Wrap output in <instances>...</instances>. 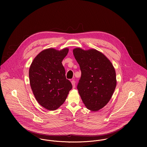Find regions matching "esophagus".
I'll return each instance as SVG.
<instances>
[{
  "label": "esophagus",
  "instance_id": "1",
  "mask_svg": "<svg viewBox=\"0 0 147 147\" xmlns=\"http://www.w3.org/2000/svg\"><path fill=\"white\" fill-rule=\"evenodd\" d=\"M71 83H72V85L73 88H75V82L74 80H72L71 81Z\"/></svg>",
  "mask_w": 147,
  "mask_h": 147
}]
</instances>
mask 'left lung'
Here are the masks:
<instances>
[{"mask_svg": "<svg viewBox=\"0 0 147 147\" xmlns=\"http://www.w3.org/2000/svg\"><path fill=\"white\" fill-rule=\"evenodd\" d=\"M74 55L82 72L77 89L85 106L98 111L111 99L117 85L115 69L105 55L94 49L76 48Z\"/></svg>", "mask_w": 147, "mask_h": 147, "instance_id": "left-lung-1", "label": "left lung"}]
</instances>
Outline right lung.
<instances>
[{
  "label": "right lung",
  "instance_id": "right-lung-1",
  "mask_svg": "<svg viewBox=\"0 0 147 147\" xmlns=\"http://www.w3.org/2000/svg\"><path fill=\"white\" fill-rule=\"evenodd\" d=\"M68 49L43 50L34 59L29 71L31 88L37 102L49 110H55L65 101L71 83L66 79L62 62Z\"/></svg>",
  "mask_w": 147,
  "mask_h": 147
}]
</instances>
